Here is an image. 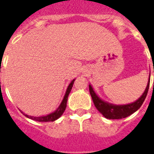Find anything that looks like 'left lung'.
<instances>
[{
  "label": "left lung",
  "instance_id": "1",
  "mask_svg": "<svg viewBox=\"0 0 154 154\" xmlns=\"http://www.w3.org/2000/svg\"><path fill=\"white\" fill-rule=\"evenodd\" d=\"M149 82H150V74H149L148 85L146 87L144 92L142 94V96L134 102L126 104V105H115V104L109 103V102L100 99V97L97 96V94L95 92V91L91 84L89 85V91H90V94L95 106L99 112L103 115L104 117L110 119H119L125 118L127 116L132 115L140 108L147 97L149 87Z\"/></svg>",
  "mask_w": 154,
  "mask_h": 154
}]
</instances>
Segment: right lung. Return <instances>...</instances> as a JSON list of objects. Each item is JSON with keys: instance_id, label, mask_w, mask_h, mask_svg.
<instances>
[{"instance_id": "1", "label": "right lung", "mask_w": 154, "mask_h": 154, "mask_svg": "<svg viewBox=\"0 0 154 154\" xmlns=\"http://www.w3.org/2000/svg\"><path fill=\"white\" fill-rule=\"evenodd\" d=\"M74 81L75 79L72 81L70 82V84L68 85V87L67 88V91H66V93L64 95V97L63 100H62V102L59 105V106L57 107V109L54 112H52V113L48 114L47 116H38V117H36V116H28V115H26V114H24L27 118L29 119H34V120H36V121H38V122H48V121H54V120H56L59 117H60L63 114L64 110L66 109V107H67V97H68V95L70 93L71 90H72V87L73 86L74 83ZM23 113V112H22Z\"/></svg>"}]
</instances>
